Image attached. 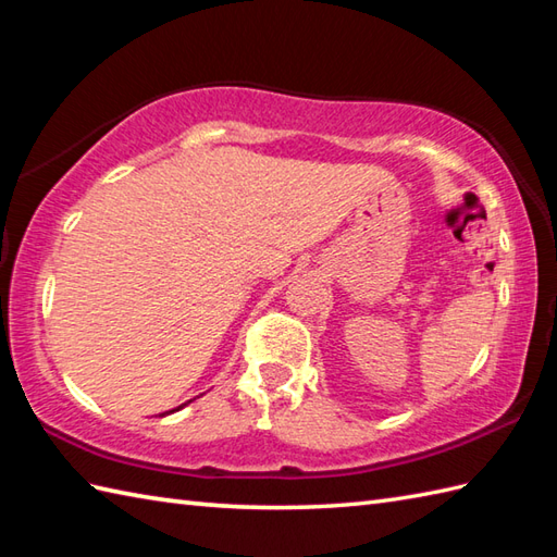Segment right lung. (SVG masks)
<instances>
[{
  "instance_id": "1",
  "label": "right lung",
  "mask_w": 557,
  "mask_h": 557,
  "mask_svg": "<svg viewBox=\"0 0 557 557\" xmlns=\"http://www.w3.org/2000/svg\"><path fill=\"white\" fill-rule=\"evenodd\" d=\"M171 412H174V410H171Z\"/></svg>"
}]
</instances>
